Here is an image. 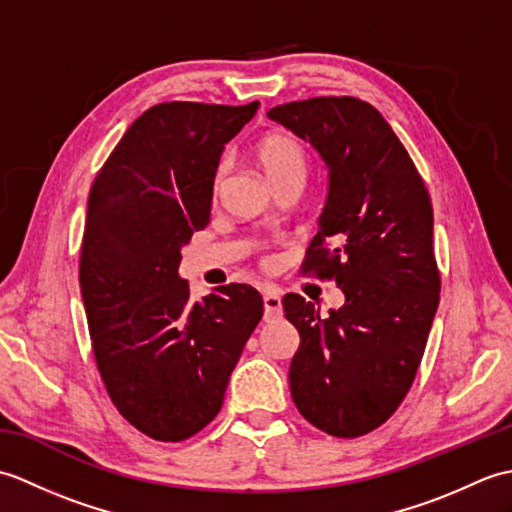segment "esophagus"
<instances>
[{"label": "esophagus", "mask_w": 512, "mask_h": 512, "mask_svg": "<svg viewBox=\"0 0 512 512\" xmlns=\"http://www.w3.org/2000/svg\"><path fill=\"white\" fill-rule=\"evenodd\" d=\"M281 314V292L275 286L264 288V317L275 319Z\"/></svg>", "instance_id": "34e87169"}]
</instances>
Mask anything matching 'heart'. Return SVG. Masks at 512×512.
<instances>
[{"instance_id": "b5f03b06", "label": "heart", "mask_w": 512, "mask_h": 512, "mask_svg": "<svg viewBox=\"0 0 512 512\" xmlns=\"http://www.w3.org/2000/svg\"><path fill=\"white\" fill-rule=\"evenodd\" d=\"M257 158L262 162L268 178L275 182L290 178V176H306L308 169V154L301 140L286 132H270L257 143ZM224 167L217 169L213 189L217 191L222 184Z\"/></svg>"}]
</instances>
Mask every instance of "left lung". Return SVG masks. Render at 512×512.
Returning a JSON list of instances; mask_svg holds the SVG:
<instances>
[{"label": "left lung", "mask_w": 512, "mask_h": 512, "mask_svg": "<svg viewBox=\"0 0 512 512\" xmlns=\"http://www.w3.org/2000/svg\"><path fill=\"white\" fill-rule=\"evenodd\" d=\"M268 118L308 140L330 169L303 270L345 295L330 317L295 292L281 301L301 336L290 394L317 429L365 436L405 400L438 310L429 191L394 129L361 99L317 96Z\"/></svg>", "instance_id": "left-lung-1"}]
</instances>
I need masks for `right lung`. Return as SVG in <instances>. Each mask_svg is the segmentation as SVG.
<instances>
[{"label": "right lung", "mask_w": 512, "mask_h": 512, "mask_svg": "<svg viewBox=\"0 0 512 512\" xmlns=\"http://www.w3.org/2000/svg\"><path fill=\"white\" fill-rule=\"evenodd\" d=\"M259 103L149 107L105 160L88 198L79 284L103 385L145 436L182 442L222 409L264 314L246 284L191 301L180 248L209 222L224 145Z\"/></svg>", "instance_id": "add662e5"}]
</instances>
